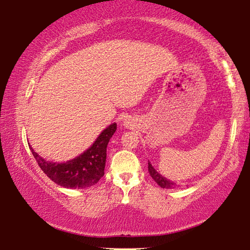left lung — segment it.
Returning a JSON list of instances; mask_svg holds the SVG:
<instances>
[{"mask_svg":"<svg viewBox=\"0 0 250 250\" xmlns=\"http://www.w3.org/2000/svg\"><path fill=\"white\" fill-rule=\"evenodd\" d=\"M148 170H149V174H150V176H152L153 180L155 181L160 187L163 188V189H172V188H174L175 183H172V182L168 181L167 178L162 177L161 175H160L159 172L152 167V165H150L149 162H148Z\"/></svg>","mask_w":250,"mask_h":250,"instance_id":"8db88e82","label":"left lung"}]
</instances>
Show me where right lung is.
<instances>
[{
    "mask_svg": "<svg viewBox=\"0 0 250 250\" xmlns=\"http://www.w3.org/2000/svg\"><path fill=\"white\" fill-rule=\"evenodd\" d=\"M116 130L117 124H111L102 132L90 148L78 158L64 163L46 161L31 146L30 149L40 169L58 186L69 189H85L95 186L101 177H103L106 161V147Z\"/></svg>",
    "mask_w": 250,
    "mask_h": 250,
    "instance_id": "obj_1",
    "label": "right lung"
}]
</instances>
